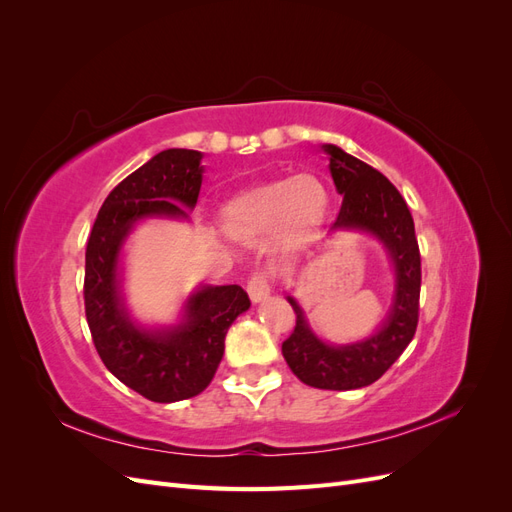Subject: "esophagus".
Segmentation results:
<instances>
[{
	"instance_id": "34e87169",
	"label": "esophagus",
	"mask_w": 512,
	"mask_h": 512,
	"mask_svg": "<svg viewBox=\"0 0 512 512\" xmlns=\"http://www.w3.org/2000/svg\"><path fill=\"white\" fill-rule=\"evenodd\" d=\"M273 282H275V273L271 269H262V271H256L250 280H247V292H250V299L254 303L267 299L271 294V288H273Z\"/></svg>"
}]
</instances>
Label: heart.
I'll return each mask as SVG.
<instances>
[{"label":"heart","instance_id":"b5f03b06","mask_svg":"<svg viewBox=\"0 0 512 512\" xmlns=\"http://www.w3.org/2000/svg\"><path fill=\"white\" fill-rule=\"evenodd\" d=\"M327 207V188L316 175L275 177L230 198L222 209V228L241 243H258L275 228L286 241H297L322 222Z\"/></svg>","mask_w":512,"mask_h":512}]
</instances>
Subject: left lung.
Wrapping results in <instances>:
<instances>
[{
	"instance_id": "obj_1",
	"label": "left lung",
	"mask_w": 512,
	"mask_h": 512,
	"mask_svg": "<svg viewBox=\"0 0 512 512\" xmlns=\"http://www.w3.org/2000/svg\"><path fill=\"white\" fill-rule=\"evenodd\" d=\"M322 149L331 156V177L344 196L333 230H367L384 243L395 265V301L376 335L359 344L327 346L309 329L297 301L288 297L297 324L282 344V354L292 374L307 386L350 391L376 382L412 342L421 297V252L412 213L395 185L335 145Z\"/></svg>"
}]
</instances>
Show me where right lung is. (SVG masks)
I'll return each instance as SVG.
<instances>
[{
	"label": "right lung",
	"mask_w": 512,
	"mask_h": 512,
	"mask_svg": "<svg viewBox=\"0 0 512 512\" xmlns=\"http://www.w3.org/2000/svg\"><path fill=\"white\" fill-rule=\"evenodd\" d=\"M203 153L166 149L136 168L106 196L85 252V316L91 339L111 374L138 395L170 404L203 393L215 376L228 327L250 307L247 292L205 286L185 305V320L168 331H145L121 303L117 260L136 220L185 218L203 183Z\"/></svg>",
	"instance_id": "right-lung-1"
}]
</instances>
